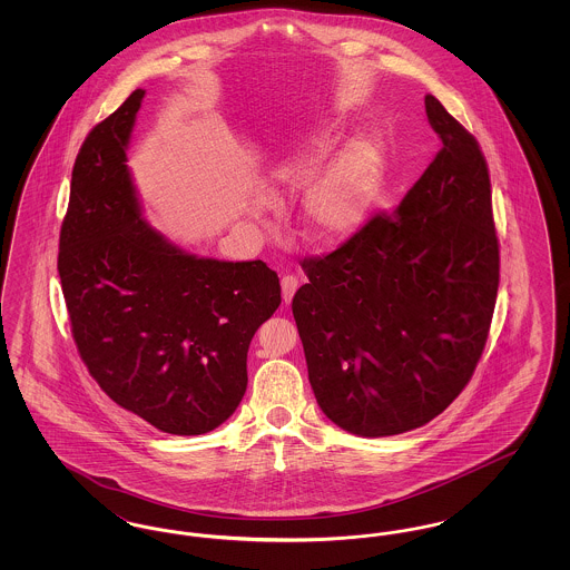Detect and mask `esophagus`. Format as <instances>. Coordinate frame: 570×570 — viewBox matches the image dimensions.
<instances>
[{
	"label": "esophagus",
	"mask_w": 570,
	"mask_h": 570,
	"mask_svg": "<svg viewBox=\"0 0 570 570\" xmlns=\"http://www.w3.org/2000/svg\"><path fill=\"white\" fill-rule=\"evenodd\" d=\"M298 288V279L295 275H284L282 277V298H284V303L288 305L293 297H295V293H297Z\"/></svg>",
	"instance_id": "34e87169"
}]
</instances>
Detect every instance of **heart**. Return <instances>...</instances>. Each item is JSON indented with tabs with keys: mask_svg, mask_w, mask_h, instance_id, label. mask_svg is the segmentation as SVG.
<instances>
[{
	"mask_svg": "<svg viewBox=\"0 0 570 570\" xmlns=\"http://www.w3.org/2000/svg\"><path fill=\"white\" fill-rule=\"evenodd\" d=\"M328 149L326 130H314L273 164L277 190H297ZM384 181V154L372 140L351 142L325 170L314 177L301 200L303 233L312 244L333 245L348 239L370 216ZM256 212L267 200H256Z\"/></svg>",
	"mask_w": 570,
	"mask_h": 570,
	"instance_id": "1",
	"label": "heart"
}]
</instances>
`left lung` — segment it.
<instances>
[{
    "label": "left lung",
    "mask_w": 570,
    "mask_h": 570,
    "mask_svg": "<svg viewBox=\"0 0 570 570\" xmlns=\"http://www.w3.org/2000/svg\"><path fill=\"white\" fill-rule=\"evenodd\" d=\"M442 140L393 214L303 258L293 298L309 384L326 416L365 438L430 423L470 382L488 342L500 244L479 140L425 96Z\"/></svg>",
    "instance_id": "1"
}]
</instances>
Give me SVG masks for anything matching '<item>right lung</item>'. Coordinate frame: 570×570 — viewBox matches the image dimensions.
I'll use <instances>...</instances> for the list:
<instances>
[{
  "label": "right lung",
  "instance_id": "1",
  "mask_svg": "<svg viewBox=\"0 0 570 570\" xmlns=\"http://www.w3.org/2000/svg\"><path fill=\"white\" fill-rule=\"evenodd\" d=\"M142 96L79 149L57 272L77 351L110 400L166 434H207L244 397L247 348L282 303L279 277L263 261L198 258L142 219L126 164Z\"/></svg>",
  "mask_w": 570,
  "mask_h": 570
}]
</instances>
